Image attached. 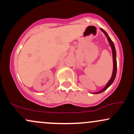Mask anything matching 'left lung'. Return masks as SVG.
Instances as JSON below:
<instances>
[{"mask_svg": "<svg viewBox=\"0 0 134 134\" xmlns=\"http://www.w3.org/2000/svg\"><path fill=\"white\" fill-rule=\"evenodd\" d=\"M100 30L105 34V35L106 36L107 38V40L108 42H109L110 46L111 48V51H112V56H113V65H114V68H113V73H112V75H111V78L110 79L108 82L107 83V84L105 85V86L103 88L102 90L99 91V92L93 93V94H98V93H102L103 92H104L105 90H107L109 87L112 84L113 82L114 81L115 78L116 76V74H117V59H116V50H115V46L114 42H113L111 40L110 37H109L107 33L106 32V31H104L103 29H100Z\"/></svg>", "mask_w": 134, "mask_h": 134, "instance_id": "8db88e82", "label": "left lung"}]
</instances>
